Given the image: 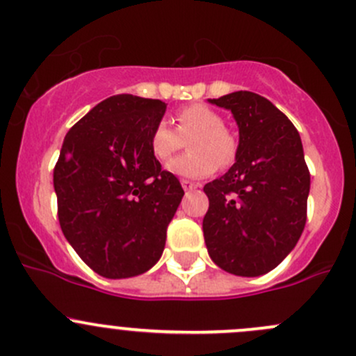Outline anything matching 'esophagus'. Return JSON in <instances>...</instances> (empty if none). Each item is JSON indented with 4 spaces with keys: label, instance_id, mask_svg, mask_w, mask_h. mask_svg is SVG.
I'll return each instance as SVG.
<instances>
[{
    "label": "esophagus",
    "instance_id": "esophagus-1",
    "mask_svg": "<svg viewBox=\"0 0 356 356\" xmlns=\"http://www.w3.org/2000/svg\"><path fill=\"white\" fill-rule=\"evenodd\" d=\"M181 184H182V188H184V191H191V189L200 188V184H196V182H193V181H188V179H182Z\"/></svg>",
    "mask_w": 356,
    "mask_h": 356
}]
</instances>
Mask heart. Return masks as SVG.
<instances>
[{"label": "heart", "mask_w": 356, "mask_h": 356, "mask_svg": "<svg viewBox=\"0 0 356 356\" xmlns=\"http://www.w3.org/2000/svg\"><path fill=\"white\" fill-rule=\"evenodd\" d=\"M222 114L203 104H191L175 114V129L159 122L149 134V149L156 160H167L188 140V153L170 160L167 170L186 179H203L228 167L237 156V138L223 126Z\"/></svg>", "instance_id": "1"}]
</instances>
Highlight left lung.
<instances>
[{"label": "left lung", "mask_w": 356, "mask_h": 356, "mask_svg": "<svg viewBox=\"0 0 356 356\" xmlns=\"http://www.w3.org/2000/svg\"><path fill=\"white\" fill-rule=\"evenodd\" d=\"M238 126L235 163L204 186L203 234L213 263L237 276L271 271L304 232L310 174L298 131L268 99L234 92L209 99Z\"/></svg>", "instance_id": "1"}]
</instances>
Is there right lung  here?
I'll return each instance as SVG.
<instances>
[{
  "label": "right lung",
  "instance_id": "right-lung-1",
  "mask_svg": "<svg viewBox=\"0 0 356 356\" xmlns=\"http://www.w3.org/2000/svg\"><path fill=\"white\" fill-rule=\"evenodd\" d=\"M167 104L114 95L66 134L54 167L63 234L97 275L119 280L148 271L165 247L184 189L149 149Z\"/></svg>",
  "mask_w": 356,
  "mask_h": 356
}]
</instances>
